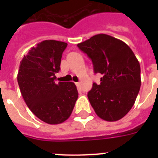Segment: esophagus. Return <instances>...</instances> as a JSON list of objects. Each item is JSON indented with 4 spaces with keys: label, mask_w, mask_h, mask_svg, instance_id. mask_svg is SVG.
Masks as SVG:
<instances>
[{
    "label": "esophagus",
    "mask_w": 158,
    "mask_h": 158,
    "mask_svg": "<svg viewBox=\"0 0 158 158\" xmlns=\"http://www.w3.org/2000/svg\"><path fill=\"white\" fill-rule=\"evenodd\" d=\"M76 85H77V89H81V83H80V82H77Z\"/></svg>",
    "instance_id": "esophagus-1"
}]
</instances>
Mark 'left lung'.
I'll return each mask as SVG.
<instances>
[{
  "mask_svg": "<svg viewBox=\"0 0 158 158\" xmlns=\"http://www.w3.org/2000/svg\"><path fill=\"white\" fill-rule=\"evenodd\" d=\"M78 48L92 60L95 73H101L100 84L93 83L88 98L95 112L114 122L129 112L141 86L139 62L124 42L98 34L78 43Z\"/></svg>",
  "mask_w": 158,
  "mask_h": 158,
  "instance_id": "obj_1",
  "label": "left lung"
}]
</instances>
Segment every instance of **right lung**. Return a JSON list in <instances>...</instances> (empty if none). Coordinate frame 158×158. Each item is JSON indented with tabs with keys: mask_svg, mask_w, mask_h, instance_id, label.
Returning <instances> with one entry per match:
<instances>
[{
	"mask_svg": "<svg viewBox=\"0 0 158 158\" xmlns=\"http://www.w3.org/2000/svg\"><path fill=\"white\" fill-rule=\"evenodd\" d=\"M67 43L44 40L20 62L17 81L25 103L36 117L59 124L70 116L78 97L73 82H55Z\"/></svg>",
	"mask_w": 158,
	"mask_h": 158,
	"instance_id": "1",
	"label": "right lung"
}]
</instances>
